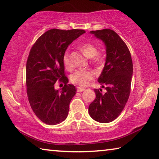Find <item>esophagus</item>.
I'll return each instance as SVG.
<instances>
[{"label": "esophagus", "instance_id": "esophagus-1", "mask_svg": "<svg viewBox=\"0 0 159 159\" xmlns=\"http://www.w3.org/2000/svg\"><path fill=\"white\" fill-rule=\"evenodd\" d=\"M77 92H83L84 91V90L85 89L84 87H77Z\"/></svg>", "mask_w": 159, "mask_h": 159}]
</instances>
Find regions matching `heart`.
I'll list each match as a JSON object with an SVG mask.
<instances>
[{
    "mask_svg": "<svg viewBox=\"0 0 159 159\" xmlns=\"http://www.w3.org/2000/svg\"><path fill=\"white\" fill-rule=\"evenodd\" d=\"M80 49L82 52L87 56V57H93V61L96 63H102L103 59L101 56L97 54L98 50L96 46L93 44L86 43H83L80 45ZM63 65L66 69L71 68V62L70 60V54L67 51L64 53L62 57ZM94 73L90 70H76L72 75L70 80L71 82L75 84L79 85L81 87H85L89 84V83L94 79Z\"/></svg>",
    "mask_w": 159,
    "mask_h": 159,
    "instance_id": "obj_1",
    "label": "heart"
}]
</instances>
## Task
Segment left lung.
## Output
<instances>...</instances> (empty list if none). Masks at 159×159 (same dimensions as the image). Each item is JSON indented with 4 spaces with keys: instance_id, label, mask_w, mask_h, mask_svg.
I'll list each match as a JSON object with an SVG mask.
<instances>
[{
    "instance_id": "obj_1",
    "label": "left lung",
    "mask_w": 159,
    "mask_h": 159,
    "mask_svg": "<svg viewBox=\"0 0 159 159\" xmlns=\"http://www.w3.org/2000/svg\"><path fill=\"white\" fill-rule=\"evenodd\" d=\"M106 45L107 57L98 82L107 92L94 89L96 98L89 104V114L94 120L109 123L119 116L131 92L133 63L126 43L111 29L90 31Z\"/></svg>"
}]
</instances>
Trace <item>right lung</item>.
Instances as JSON below:
<instances>
[{
  "label": "right lung",
  "mask_w": 159,
  "mask_h": 159,
  "mask_svg": "<svg viewBox=\"0 0 159 159\" xmlns=\"http://www.w3.org/2000/svg\"><path fill=\"white\" fill-rule=\"evenodd\" d=\"M84 33L78 29H51L30 49L26 63L27 94L33 112L43 123L55 125L67 118L77 89L67 84L62 57L68 46ZM57 81L65 84L61 91L54 89Z\"/></svg>",
  "instance_id": "obj_1"
}]
</instances>
